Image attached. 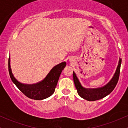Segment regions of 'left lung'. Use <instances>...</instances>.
<instances>
[{
  "instance_id": "left-lung-1",
  "label": "left lung",
  "mask_w": 128,
  "mask_h": 128,
  "mask_svg": "<svg viewBox=\"0 0 128 128\" xmlns=\"http://www.w3.org/2000/svg\"><path fill=\"white\" fill-rule=\"evenodd\" d=\"M121 63L122 59L120 58L118 65L116 69V73L111 80L107 84L106 86L100 88H84L81 86L80 83L79 82V79H78L76 74L73 72V81H74L78 94L83 99L87 100L88 101H95L97 100L102 99L105 96H108L109 94L112 92L118 82Z\"/></svg>"
}]
</instances>
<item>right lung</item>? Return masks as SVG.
Returning <instances> with one entry per match:
<instances>
[{
    "label": "right lung",
    "instance_id": "add662e5",
    "mask_svg": "<svg viewBox=\"0 0 128 128\" xmlns=\"http://www.w3.org/2000/svg\"><path fill=\"white\" fill-rule=\"evenodd\" d=\"M66 66V62L60 63L50 70L42 81L36 84L26 85L20 83L14 77L10 66V58L8 61L9 73L13 83L26 96L34 100L44 99L54 94L61 72Z\"/></svg>",
    "mask_w": 128,
    "mask_h": 128
}]
</instances>
